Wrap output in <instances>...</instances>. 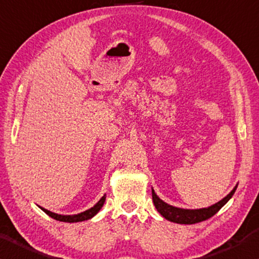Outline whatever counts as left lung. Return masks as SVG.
<instances>
[{
  "mask_svg": "<svg viewBox=\"0 0 259 259\" xmlns=\"http://www.w3.org/2000/svg\"><path fill=\"white\" fill-rule=\"evenodd\" d=\"M237 187L238 185L234 186L232 191H231L225 198L217 202V204L209 206V207L199 208V209L179 208V207H174V206L171 205H168L167 202H164L163 200L158 198L153 188H151V194H153V202L155 207H156L157 212L160 213L163 218L169 220L171 223L187 224V225H191V224L204 222V220H207L211 218V217L214 215L215 213L218 212L231 198H232V195L234 194V192H236Z\"/></svg>",
  "mask_w": 259,
  "mask_h": 259,
  "instance_id": "obj_1",
  "label": "left lung"
}]
</instances>
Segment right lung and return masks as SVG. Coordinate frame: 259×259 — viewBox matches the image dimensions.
Listing matches in <instances>:
<instances>
[{
    "label": "right lung",
    "instance_id": "obj_1",
    "mask_svg": "<svg viewBox=\"0 0 259 259\" xmlns=\"http://www.w3.org/2000/svg\"><path fill=\"white\" fill-rule=\"evenodd\" d=\"M105 198L106 195L104 194L101 198V200L96 204L94 207H91L90 209H86V211L81 212V213H78V214H72V215H63V214H57V213H53L51 211H48V209L44 208V207H39L42 209V211L46 213L51 217V218H53L55 220H59V222H64V223H79V222H84V220H88V219H91L92 217H95L97 213L99 212V209L103 207V205H104L105 202Z\"/></svg>",
    "mask_w": 259,
    "mask_h": 259
}]
</instances>
